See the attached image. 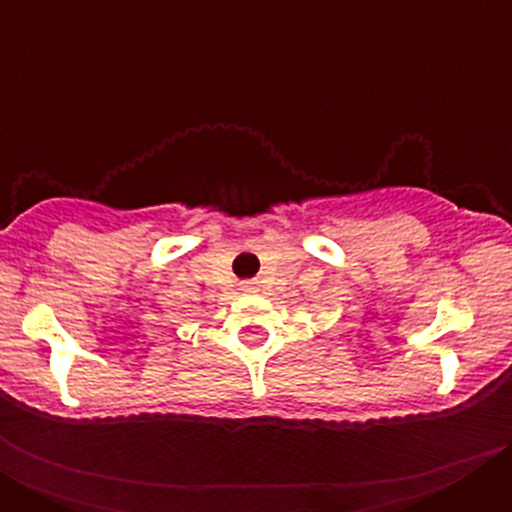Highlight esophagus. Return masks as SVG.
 I'll return each instance as SVG.
<instances>
[{
	"label": "esophagus",
	"instance_id": "esophagus-1",
	"mask_svg": "<svg viewBox=\"0 0 512 512\" xmlns=\"http://www.w3.org/2000/svg\"><path fill=\"white\" fill-rule=\"evenodd\" d=\"M243 292H259V287H256V282H246L243 284Z\"/></svg>",
	"mask_w": 512,
	"mask_h": 512
}]
</instances>
